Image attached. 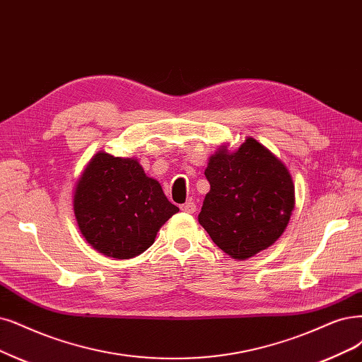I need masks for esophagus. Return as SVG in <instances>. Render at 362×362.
I'll use <instances>...</instances> for the list:
<instances>
[{"mask_svg":"<svg viewBox=\"0 0 362 362\" xmlns=\"http://www.w3.org/2000/svg\"><path fill=\"white\" fill-rule=\"evenodd\" d=\"M180 209H182L185 213H194V211L197 210V206H195V203H194V202H188V203L182 204V206H180Z\"/></svg>","mask_w":362,"mask_h":362,"instance_id":"1","label":"esophagus"}]
</instances>
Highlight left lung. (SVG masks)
Returning <instances> with one entry per match:
<instances>
[{
	"label": "left lung",
	"instance_id": "obj_1",
	"mask_svg": "<svg viewBox=\"0 0 362 362\" xmlns=\"http://www.w3.org/2000/svg\"><path fill=\"white\" fill-rule=\"evenodd\" d=\"M204 174L210 191L198 222L231 258L247 259L284 234L296 188L285 164L267 147L252 137L234 152L221 146Z\"/></svg>",
	"mask_w": 362,
	"mask_h": 362
}]
</instances>
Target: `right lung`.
I'll return each instance as SVG.
<instances>
[{
  "label": "right lung",
  "instance_id": "add662e5",
  "mask_svg": "<svg viewBox=\"0 0 362 362\" xmlns=\"http://www.w3.org/2000/svg\"><path fill=\"white\" fill-rule=\"evenodd\" d=\"M74 216L86 242L105 257L129 259L149 249L179 207L134 158L92 156L73 197Z\"/></svg>",
  "mask_w": 362,
  "mask_h": 362
}]
</instances>
